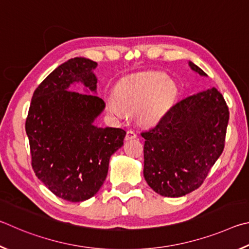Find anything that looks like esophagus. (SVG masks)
<instances>
[{
    "label": "esophagus",
    "instance_id": "obj_1",
    "mask_svg": "<svg viewBox=\"0 0 249 249\" xmlns=\"http://www.w3.org/2000/svg\"><path fill=\"white\" fill-rule=\"evenodd\" d=\"M138 136L137 133L132 131V130H129V131L127 132V134H125V141H130V140H133V139H136Z\"/></svg>",
    "mask_w": 249,
    "mask_h": 249
}]
</instances>
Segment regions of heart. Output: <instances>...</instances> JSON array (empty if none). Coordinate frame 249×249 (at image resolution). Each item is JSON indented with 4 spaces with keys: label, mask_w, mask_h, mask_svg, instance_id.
<instances>
[{
    "label": "heart",
    "mask_w": 249,
    "mask_h": 249,
    "mask_svg": "<svg viewBox=\"0 0 249 249\" xmlns=\"http://www.w3.org/2000/svg\"><path fill=\"white\" fill-rule=\"evenodd\" d=\"M177 97V87L163 72L145 71L122 78L112 97L106 100L107 110L116 117L138 109V120L143 125H154L171 110Z\"/></svg>",
    "instance_id": "obj_1"
}]
</instances>
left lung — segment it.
Masks as SVG:
<instances>
[{"instance_id":"left-lung-1","label":"left lung","mask_w":249,"mask_h":249,"mask_svg":"<svg viewBox=\"0 0 249 249\" xmlns=\"http://www.w3.org/2000/svg\"><path fill=\"white\" fill-rule=\"evenodd\" d=\"M190 69L208 76L189 61ZM230 112L215 87L189 96L142 132L145 180L156 194L182 197L199 188L224 149Z\"/></svg>"}]
</instances>
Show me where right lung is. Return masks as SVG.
Returning a JSON list of instances; mask_svg holds the SVG:
<instances>
[{
	"label": "right lung",
	"instance_id": "right-lung-1",
	"mask_svg": "<svg viewBox=\"0 0 249 249\" xmlns=\"http://www.w3.org/2000/svg\"><path fill=\"white\" fill-rule=\"evenodd\" d=\"M97 63L70 59L52 71L33 95L27 133L34 172L56 197L81 202L97 194L109 160L124 145L125 131L94 124L105 103L94 95ZM81 82L86 94L72 90Z\"/></svg>",
	"mask_w": 249,
	"mask_h": 249
}]
</instances>
